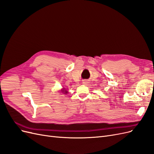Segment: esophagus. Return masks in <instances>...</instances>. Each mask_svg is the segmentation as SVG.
<instances>
[{
	"label": "esophagus",
	"instance_id": "1",
	"mask_svg": "<svg viewBox=\"0 0 154 154\" xmlns=\"http://www.w3.org/2000/svg\"><path fill=\"white\" fill-rule=\"evenodd\" d=\"M87 82H86V81H83V84H85V83H86Z\"/></svg>",
	"mask_w": 154,
	"mask_h": 154
}]
</instances>
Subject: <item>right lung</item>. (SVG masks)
<instances>
[{
  "label": "right lung",
  "instance_id": "1",
  "mask_svg": "<svg viewBox=\"0 0 154 154\" xmlns=\"http://www.w3.org/2000/svg\"><path fill=\"white\" fill-rule=\"evenodd\" d=\"M65 88H63V90H62L61 91L62 92V93H64V94H67V91H66V90H64Z\"/></svg>",
  "mask_w": 154,
  "mask_h": 154
}]
</instances>
